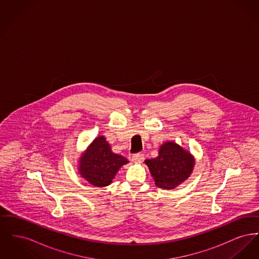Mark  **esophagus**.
Instances as JSON below:
<instances>
[{
    "mask_svg": "<svg viewBox=\"0 0 259 259\" xmlns=\"http://www.w3.org/2000/svg\"><path fill=\"white\" fill-rule=\"evenodd\" d=\"M145 160V155L143 153H137L132 156V161L135 163H141Z\"/></svg>",
    "mask_w": 259,
    "mask_h": 259,
    "instance_id": "esophagus-1",
    "label": "esophagus"
}]
</instances>
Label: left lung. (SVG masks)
Masks as SVG:
<instances>
[{
  "label": "left lung",
  "mask_w": 259,
  "mask_h": 259,
  "mask_svg": "<svg viewBox=\"0 0 259 259\" xmlns=\"http://www.w3.org/2000/svg\"><path fill=\"white\" fill-rule=\"evenodd\" d=\"M149 172L155 185L164 189H174L186 181L193 171L194 157L174 142L164 143L156 158L147 159Z\"/></svg>",
  "instance_id": "left-lung-1"
}]
</instances>
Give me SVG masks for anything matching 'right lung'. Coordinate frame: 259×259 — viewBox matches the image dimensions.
Masks as SVG:
<instances>
[{
	"instance_id": "add662e5",
	"label": "right lung",
	"mask_w": 259,
	"mask_h": 259,
	"mask_svg": "<svg viewBox=\"0 0 259 259\" xmlns=\"http://www.w3.org/2000/svg\"><path fill=\"white\" fill-rule=\"evenodd\" d=\"M129 161L113 153L104 136L97 137L82 153L78 172L89 184L103 187L111 185L115 174Z\"/></svg>"
}]
</instances>
